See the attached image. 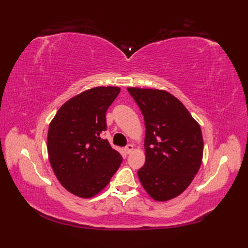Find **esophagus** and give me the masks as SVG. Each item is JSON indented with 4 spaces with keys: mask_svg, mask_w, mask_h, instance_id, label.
Masks as SVG:
<instances>
[{
    "mask_svg": "<svg viewBox=\"0 0 248 248\" xmlns=\"http://www.w3.org/2000/svg\"><path fill=\"white\" fill-rule=\"evenodd\" d=\"M132 150H133V146L132 145H127L126 147H125V152L127 153V154H129V153H131L132 152Z\"/></svg>",
    "mask_w": 248,
    "mask_h": 248,
    "instance_id": "obj_1",
    "label": "esophagus"
}]
</instances>
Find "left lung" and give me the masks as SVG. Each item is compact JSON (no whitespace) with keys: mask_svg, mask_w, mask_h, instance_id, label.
I'll use <instances>...</instances> for the list:
<instances>
[{"mask_svg":"<svg viewBox=\"0 0 248 248\" xmlns=\"http://www.w3.org/2000/svg\"><path fill=\"white\" fill-rule=\"evenodd\" d=\"M145 120V166L140 181L153 200L169 201L190 185L200 170L204 141L199 123L167 91L127 88Z\"/></svg>","mask_w":248,"mask_h":248,"instance_id":"left-lung-1","label":"left lung"}]
</instances>
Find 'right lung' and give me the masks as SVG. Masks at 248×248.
Returning <instances> with one entry per match:
<instances>
[{
  "label": "right lung",
  "instance_id": "1",
  "mask_svg": "<svg viewBox=\"0 0 248 248\" xmlns=\"http://www.w3.org/2000/svg\"><path fill=\"white\" fill-rule=\"evenodd\" d=\"M119 93L118 87L87 90L65 102L49 124L52 170L64 188L79 198L99 193L122 163V156L101 138L107 110Z\"/></svg>",
  "mask_w": 248,
  "mask_h": 248
}]
</instances>
